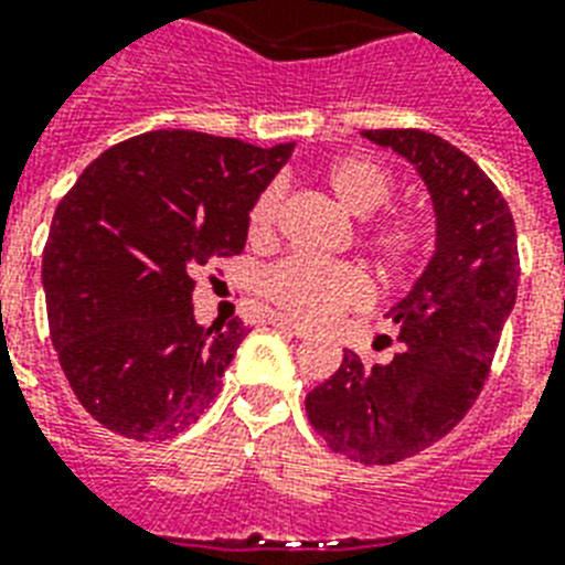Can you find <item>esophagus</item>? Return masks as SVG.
Here are the masks:
<instances>
[{
    "mask_svg": "<svg viewBox=\"0 0 565 565\" xmlns=\"http://www.w3.org/2000/svg\"><path fill=\"white\" fill-rule=\"evenodd\" d=\"M273 324L275 327H281V330H290L292 335H296V339H310V330H307V327H301L298 324V321H292V319H287V316H273Z\"/></svg>",
    "mask_w": 565,
    "mask_h": 565,
    "instance_id": "1",
    "label": "esophagus"
}]
</instances>
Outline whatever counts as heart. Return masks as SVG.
Segmentation results:
<instances>
[{
    "label": "heart",
    "mask_w": 565,
    "mask_h": 565,
    "mask_svg": "<svg viewBox=\"0 0 565 565\" xmlns=\"http://www.w3.org/2000/svg\"><path fill=\"white\" fill-rule=\"evenodd\" d=\"M327 186L335 194V201L355 217H367L391 201L393 178L385 166L362 154L335 160L324 174ZM281 212V194L278 189H267L255 203L249 215L253 238L264 241L273 235ZM364 244L387 267H405L407 260L428 246V230L416 217H379L364 226ZM264 292L275 307L305 324H327L339 312L350 307H362L367 301V284L362 273L348 264H327L319 258L281 260L267 273Z\"/></svg>",
    "instance_id": "obj_1"
}]
</instances>
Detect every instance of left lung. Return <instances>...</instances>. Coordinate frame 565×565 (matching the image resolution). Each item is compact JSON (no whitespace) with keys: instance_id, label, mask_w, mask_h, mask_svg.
Here are the masks:
<instances>
[{"instance_id":"left-lung-1","label":"left lung","mask_w":565,"mask_h":565,"mask_svg":"<svg viewBox=\"0 0 565 565\" xmlns=\"http://www.w3.org/2000/svg\"><path fill=\"white\" fill-rule=\"evenodd\" d=\"M414 166L434 206V255L387 310L402 353L339 371L307 393V419L341 457L393 466L439 443L471 411L516 301L520 258L509 203L480 166L419 129L362 131Z\"/></svg>"}]
</instances>
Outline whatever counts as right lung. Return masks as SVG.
Here are the masks:
<instances>
[{"label":"right lung","instance_id":"add662e5","mask_svg":"<svg viewBox=\"0 0 565 565\" xmlns=\"http://www.w3.org/2000/svg\"><path fill=\"white\" fill-rule=\"evenodd\" d=\"M292 149L146 131L103 151L60 201L42 253L51 341L99 425L169 439L215 399L249 330H203L192 278L244 249L249 212Z\"/></svg>","mask_w":565,"mask_h":565}]
</instances>
